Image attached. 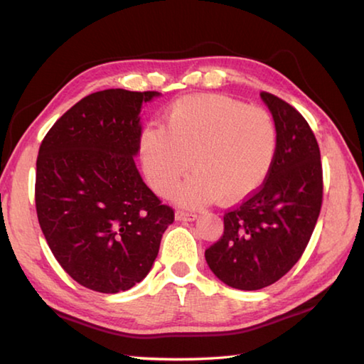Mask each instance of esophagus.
<instances>
[{"mask_svg": "<svg viewBox=\"0 0 364 364\" xmlns=\"http://www.w3.org/2000/svg\"><path fill=\"white\" fill-rule=\"evenodd\" d=\"M176 220H183V221H193L197 218L196 212H188V210H176L175 213Z\"/></svg>", "mask_w": 364, "mask_h": 364, "instance_id": "esophagus-1", "label": "esophagus"}]
</instances>
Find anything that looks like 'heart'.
<instances>
[{
  "mask_svg": "<svg viewBox=\"0 0 364 364\" xmlns=\"http://www.w3.org/2000/svg\"><path fill=\"white\" fill-rule=\"evenodd\" d=\"M139 159L151 188L168 194L191 167L196 171L175 193L184 205L213 199L239 202L262 186L274 162L278 128L267 109L220 95L186 96L171 104L164 128L139 134Z\"/></svg>",
  "mask_w": 364,
  "mask_h": 364,
  "instance_id": "1",
  "label": "heart"
}]
</instances>
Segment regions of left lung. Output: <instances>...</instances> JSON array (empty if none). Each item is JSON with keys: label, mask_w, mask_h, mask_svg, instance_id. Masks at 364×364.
<instances>
[{"label": "left lung", "mask_w": 364, "mask_h": 364, "mask_svg": "<svg viewBox=\"0 0 364 364\" xmlns=\"http://www.w3.org/2000/svg\"><path fill=\"white\" fill-rule=\"evenodd\" d=\"M278 128L267 180L225 213V231L205 250L220 281L257 291L279 281L300 260L323 204L321 154L308 122L281 97L262 91Z\"/></svg>", "instance_id": "left-lung-1"}]
</instances>
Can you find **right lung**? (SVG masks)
Returning <instances> with one entry per match:
<instances>
[{"mask_svg":"<svg viewBox=\"0 0 364 364\" xmlns=\"http://www.w3.org/2000/svg\"><path fill=\"white\" fill-rule=\"evenodd\" d=\"M157 91L104 90L70 107L43 138L35 205L46 242L91 291H128L149 273L175 212L134 165L139 112Z\"/></svg>","mask_w":364,"mask_h":364,"instance_id":"right-lung-1","label":"right lung"}]
</instances>
